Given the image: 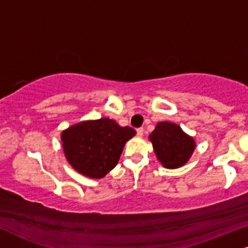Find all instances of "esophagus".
Masks as SVG:
<instances>
[{"instance_id": "1", "label": "esophagus", "mask_w": 248, "mask_h": 248, "mask_svg": "<svg viewBox=\"0 0 248 248\" xmlns=\"http://www.w3.org/2000/svg\"><path fill=\"white\" fill-rule=\"evenodd\" d=\"M137 136H138V137L143 136V129H142V127H140V129L137 130Z\"/></svg>"}]
</instances>
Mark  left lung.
I'll list each match as a JSON object with an SVG mask.
<instances>
[{"instance_id":"1","label":"left lung","mask_w":248,"mask_h":248,"mask_svg":"<svg viewBox=\"0 0 248 248\" xmlns=\"http://www.w3.org/2000/svg\"><path fill=\"white\" fill-rule=\"evenodd\" d=\"M153 149L160 163L167 169H177L187 163L197 143L178 124L160 122L149 134Z\"/></svg>"}]
</instances>
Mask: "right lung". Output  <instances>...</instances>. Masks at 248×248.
Wrapping results in <instances>:
<instances>
[{
	"instance_id": "1",
	"label": "right lung",
	"mask_w": 248,
	"mask_h": 248,
	"mask_svg": "<svg viewBox=\"0 0 248 248\" xmlns=\"http://www.w3.org/2000/svg\"><path fill=\"white\" fill-rule=\"evenodd\" d=\"M129 126L100 118L73 124L61 133L65 158L77 172L101 179L117 166L125 143L136 136Z\"/></svg>"
}]
</instances>
